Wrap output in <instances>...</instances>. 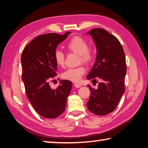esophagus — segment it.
<instances>
[{"label":"esophagus","mask_w":148,"mask_h":148,"mask_svg":"<svg viewBox=\"0 0 148 148\" xmlns=\"http://www.w3.org/2000/svg\"><path fill=\"white\" fill-rule=\"evenodd\" d=\"M74 87H76V88H79V87H82V86L79 84H74Z\"/></svg>","instance_id":"esophagus-1"}]
</instances>
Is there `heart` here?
<instances>
[{
	"instance_id": "1",
	"label": "heart",
	"mask_w": 148,
	"mask_h": 148,
	"mask_svg": "<svg viewBox=\"0 0 148 148\" xmlns=\"http://www.w3.org/2000/svg\"><path fill=\"white\" fill-rule=\"evenodd\" d=\"M66 47L69 51L78 55V62L79 63L83 62L84 64H89L94 59L95 53L93 49L91 47H88L87 42L82 37H73L68 42ZM54 59L57 65L63 66L64 64V54L62 50L59 49L55 50ZM86 71V70L83 65H80L76 68L67 69L62 74V77L72 82H77L81 79Z\"/></svg>"
}]
</instances>
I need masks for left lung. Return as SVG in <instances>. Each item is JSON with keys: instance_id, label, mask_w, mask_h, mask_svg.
Here are the masks:
<instances>
[{"instance_id": "8db88e82", "label": "left lung", "mask_w": 148, "mask_h": 148, "mask_svg": "<svg viewBox=\"0 0 148 148\" xmlns=\"http://www.w3.org/2000/svg\"><path fill=\"white\" fill-rule=\"evenodd\" d=\"M97 48L95 62L87 79H101L98 88L89 87L91 95L87 108L97 116H104L116 109L125 92L124 79L127 72L124 50L116 37L103 29L87 32Z\"/></svg>"}]
</instances>
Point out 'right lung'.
Returning a JSON list of instances; mask_svg holds the SVG:
<instances>
[{
    "label": "right lung",
    "instance_id": "obj_1",
    "mask_svg": "<svg viewBox=\"0 0 148 148\" xmlns=\"http://www.w3.org/2000/svg\"><path fill=\"white\" fill-rule=\"evenodd\" d=\"M71 33L40 35L25 47L21 55L22 79L27 97L34 110L46 118H56L64 111L71 91L69 80H60L55 89L49 84L50 77L57 75L55 50Z\"/></svg>",
    "mask_w": 148,
    "mask_h": 148
}]
</instances>
